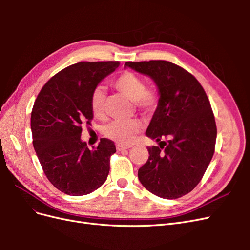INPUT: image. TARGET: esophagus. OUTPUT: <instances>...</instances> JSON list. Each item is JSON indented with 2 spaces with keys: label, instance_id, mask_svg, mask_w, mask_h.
I'll return each mask as SVG.
<instances>
[{
  "label": "esophagus",
  "instance_id": "esophagus-1",
  "mask_svg": "<svg viewBox=\"0 0 250 250\" xmlns=\"http://www.w3.org/2000/svg\"><path fill=\"white\" fill-rule=\"evenodd\" d=\"M131 147H132L131 145L124 146V145H120V144H118V145H117V150L118 151H122V150H125V149H130Z\"/></svg>",
  "mask_w": 250,
  "mask_h": 250
}]
</instances>
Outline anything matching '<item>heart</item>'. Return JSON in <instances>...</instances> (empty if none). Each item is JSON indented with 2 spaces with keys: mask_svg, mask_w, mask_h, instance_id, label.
<instances>
[{
  "mask_svg": "<svg viewBox=\"0 0 250 250\" xmlns=\"http://www.w3.org/2000/svg\"><path fill=\"white\" fill-rule=\"evenodd\" d=\"M120 93L134 102L135 106L144 111L152 110L157 104V95L153 89L146 88L145 82L132 72H124L113 81ZM106 93L102 86H97L90 96V107L94 115L98 118L104 116ZM142 129V123L139 120L121 121L116 120L110 122L104 129L107 138L123 145H129Z\"/></svg>",
  "mask_w": 250,
  "mask_h": 250,
  "instance_id": "obj_1",
  "label": "heart"
}]
</instances>
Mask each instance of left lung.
Instances as JSON below:
<instances>
[{
	"label": "left lung",
	"instance_id": "left-lung-1",
	"mask_svg": "<svg viewBox=\"0 0 250 250\" xmlns=\"http://www.w3.org/2000/svg\"><path fill=\"white\" fill-rule=\"evenodd\" d=\"M125 66L153 79L160 94L146 131L160 146L148 147L138 177L158 197L179 198L199 184L215 152L217 127L208 98L191 73L170 62H127Z\"/></svg>",
	"mask_w": 250,
	"mask_h": 250
}]
</instances>
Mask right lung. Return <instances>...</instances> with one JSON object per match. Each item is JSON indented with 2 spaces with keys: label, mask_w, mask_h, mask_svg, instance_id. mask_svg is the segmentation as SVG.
<instances>
[{
  "label": "right lung",
  "mask_w": 250,
  "mask_h": 250,
  "mask_svg": "<svg viewBox=\"0 0 250 250\" xmlns=\"http://www.w3.org/2000/svg\"><path fill=\"white\" fill-rule=\"evenodd\" d=\"M119 65L118 62L72 64L53 76L34 102L33 147L47 178L64 194H89L107 178L115 144L101 139L98 147L88 149L81 141V125H90L94 117L93 90Z\"/></svg>",
  "instance_id": "add662e5"
}]
</instances>
